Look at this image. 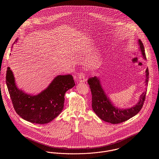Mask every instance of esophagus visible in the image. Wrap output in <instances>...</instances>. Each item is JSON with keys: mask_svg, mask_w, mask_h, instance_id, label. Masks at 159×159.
Wrapping results in <instances>:
<instances>
[{"mask_svg": "<svg viewBox=\"0 0 159 159\" xmlns=\"http://www.w3.org/2000/svg\"><path fill=\"white\" fill-rule=\"evenodd\" d=\"M77 79H78V80L80 82H84L85 81L84 74L82 72H80V73H78L77 75Z\"/></svg>", "mask_w": 159, "mask_h": 159, "instance_id": "esophagus-1", "label": "esophagus"}]
</instances>
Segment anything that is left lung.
Segmentation results:
<instances>
[{
  "label": "left lung",
  "mask_w": 159,
  "mask_h": 159,
  "mask_svg": "<svg viewBox=\"0 0 159 159\" xmlns=\"http://www.w3.org/2000/svg\"><path fill=\"white\" fill-rule=\"evenodd\" d=\"M138 42L143 58L146 60L144 45L141 40H139ZM145 73L146 79L145 82V85L147 86L149 76L148 68L145 71ZM88 83L89 85L92 93V109L101 119L106 122L112 124H118L126 121L138 113L144 104L147 91H144L143 93L138 102L135 106L127 109H120L114 107L107 97L98 77L96 76L90 77L88 80Z\"/></svg>",
  "instance_id": "obj_1"
}]
</instances>
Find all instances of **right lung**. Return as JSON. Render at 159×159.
<instances>
[{
    "mask_svg": "<svg viewBox=\"0 0 159 159\" xmlns=\"http://www.w3.org/2000/svg\"><path fill=\"white\" fill-rule=\"evenodd\" d=\"M6 82L16 113L23 119L37 124L48 123L61 113L66 92L75 85L71 75H59L44 91L37 95H30L17 88L14 75L9 67Z\"/></svg>",
    "mask_w": 159,
    "mask_h": 159,
    "instance_id": "right-lung-1",
    "label": "right lung"
}]
</instances>
